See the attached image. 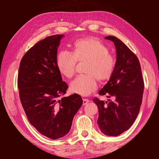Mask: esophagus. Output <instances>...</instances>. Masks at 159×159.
I'll return each mask as SVG.
<instances>
[{
    "label": "esophagus",
    "instance_id": "1",
    "mask_svg": "<svg viewBox=\"0 0 159 159\" xmlns=\"http://www.w3.org/2000/svg\"><path fill=\"white\" fill-rule=\"evenodd\" d=\"M89 102V100L88 99H83V105H85Z\"/></svg>",
    "mask_w": 159,
    "mask_h": 159
}]
</instances>
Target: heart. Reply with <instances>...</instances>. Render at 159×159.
Listing matches in <instances>:
<instances>
[{
    "label": "heart",
    "instance_id": "heart-1",
    "mask_svg": "<svg viewBox=\"0 0 159 159\" xmlns=\"http://www.w3.org/2000/svg\"><path fill=\"white\" fill-rule=\"evenodd\" d=\"M78 61H88L85 75H78L71 81V92L87 96L98 88L97 78L100 81L107 80L112 75L115 60L109 52L104 43L94 37L78 40L74 44V53L61 50L57 56V66L60 73L71 78L75 74Z\"/></svg>",
    "mask_w": 159,
    "mask_h": 159
}]
</instances>
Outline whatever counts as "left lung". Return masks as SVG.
Here are the masks:
<instances>
[{
  "mask_svg": "<svg viewBox=\"0 0 159 159\" xmlns=\"http://www.w3.org/2000/svg\"><path fill=\"white\" fill-rule=\"evenodd\" d=\"M105 38L114 42L117 60L112 75L98 93L112 97L114 101L108 99L105 103L96 98L93 101L98 107V125L101 131L108 136H117L135 121L142 103L144 81L136 55L117 38Z\"/></svg>",
  "mask_w": 159,
  "mask_h": 159,
  "instance_id": "8db88e82",
  "label": "left lung"
}]
</instances>
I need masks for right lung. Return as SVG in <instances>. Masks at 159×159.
I'll list each match as a JSON object with an SVG mask.
<instances>
[{"label": "right lung", "mask_w": 159, "mask_h": 159, "mask_svg": "<svg viewBox=\"0 0 159 159\" xmlns=\"http://www.w3.org/2000/svg\"><path fill=\"white\" fill-rule=\"evenodd\" d=\"M64 35L46 37L32 46L20 61L18 88L20 102L32 125L51 139L63 137L83 103L75 93L63 97L68 86L57 66V52Z\"/></svg>", "instance_id": "right-lung-1"}]
</instances>
